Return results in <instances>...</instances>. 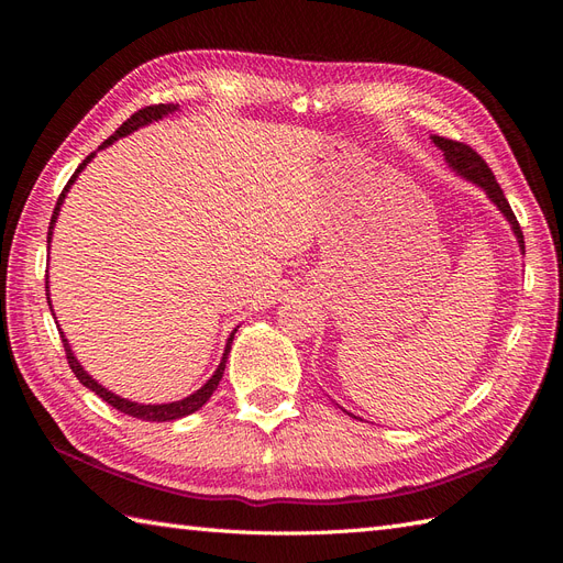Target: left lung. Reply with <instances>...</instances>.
Masks as SVG:
<instances>
[{"label": "left lung", "instance_id": "left-lung-1", "mask_svg": "<svg viewBox=\"0 0 563 563\" xmlns=\"http://www.w3.org/2000/svg\"><path fill=\"white\" fill-rule=\"evenodd\" d=\"M432 141H434V145H437L441 152H444L446 162L455 168V172H457L460 176L472 180V183H476L479 187H484L486 195L490 197V201L496 203V207L503 211V216L509 220V225H512V230H515V234H517V240H519V246H521V251H523V232H521V228H519V220H517L512 207H509V201L505 199V195H503V190H500V185H498L496 176H493V172H490L488 164L484 162V157L479 155V152H474L470 145L460 143V141L444 139V135H432Z\"/></svg>", "mask_w": 563, "mask_h": 563}]
</instances>
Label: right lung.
<instances>
[{
	"label": "right lung",
	"mask_w": 563,
	"mask_h": 563,
	"mask_svg": "<svg viewBox=\"0 0 563 563\" xmlns=\"http://www.w3.org/2000/svg\"><path fill=\"white\" fill-rule=\"evenodd\" d=\"M174 110H178V108H176V106H164V103H159V106H147V108H143V110H139V112H133V114L126 119V122H124L122 126H119V129L110 135V139H108L103 145H100V147H108V145H110V143H114L117 139H122V135H129L131 131H135L139 126H145V124H150V122H155V119H162L164 114L174 112ZM93 155H96V152H91V155L77 166V172L73 174V178L67 180V185L63 187V192H60V197H58V201H56L54 216H51L46 244L51 242V234H54L56 218H58L60 203H63V199H65L67 190H70V185L75 183V178L79 176L81 168L87 166V164L93 159ZM46 291H48V282H46ZM46 300H48V294H46ZM48 305H51V300H48ZM234 333H236V329H234V331L230 333V338H228V345H225V352H223V360H220V364H218L216 373L211 376V380H209L207 385H203L201 389H197L195 395L185 397V399H180V401H172V404H135V401H129V399H122V397L112 395V391H108L103 385H98V383L89 376V373L79 366V362L75 360V354H73V350H70V343H67V338L63 335V331H60V340H63V347H65L67 364H70L73 373H75L77 380H79L84 387H89L91 391H96V395H98L100 399L108 401L110 406H114V408H117V411H122V413H126V416H131V418H141V420H150V422H166V420H178V418H185V416H190V413L199 411V408L211 399V395L216 391V387H218L220 378H223L225 362H228V352H230V347H232V338H234Z\"/></svg>",
	"instance_id": "add662e5"
}]
</instances>
